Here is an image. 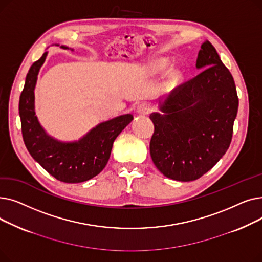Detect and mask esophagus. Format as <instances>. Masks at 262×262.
Returning a JSON list of instances; mask_svg holds the SVG:
<instances>
[{"label":"esophagus","mask_w":262,"mask_h":262,"mask_svg":"<svg viewBox=\"0 0 262 262\" xmlns=\"http://www.w3.org/2000/svg\"><path fill=\"white\" fill-rule=\"evenodd\" d=\"M152 112V106L147 103H141L138 108H137V113L140 115H147Z\"/></svg>","instance_id":"obj_1"}]
</instances>
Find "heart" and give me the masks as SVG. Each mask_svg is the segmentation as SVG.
<instances>
[{"instance_id":"obj_1","label":"heart","mask_w":262,"mask_h":262,"mask_svg":"<svg viewBox=\"0 0 262 262\" xmlns=\"http://www.w3.org/2000/svg\"><path fill=\"white\" fill-rule=\"evenodd\" d=\"M171 78H172V79H178V78H181V73L178 72V71H174V72H172V74H171Z\"/></svg>"}]
</instances>
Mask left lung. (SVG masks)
I'll list each match as a JSON object with an SVG mask.
<instances>
[{"label": "left lung", "mask_w": 262, "mask_h": 262, "mask_svg": "<svg viewBox=\"0 0 262 262\" xmlns=\"http://www.w3.org/2000/svg\"><path fill=\"white\" fill-rule=\"evenodd\" d=\"M195 77L178 85L160 110L149 116L155 130L149 143L156 168L171 180H199L228 149L239 99L236 85L214 47L206 41Z\"/></svg>", "instance_id": "1"}]
</instances>
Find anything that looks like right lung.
<instances>
[{
  "label": "right lung",
  "instance_id": "1",
  "mask_svg": "<svg viewBox=\"0 0 262 262\" xmlns=\"http://www.w3.org/2000/svg\"><path fill=\"white\" fill-rule=\"evenodd\" d=\"M47 54L43 53L30 68L20 95L19 114L23 141L32 157L56 180L68 184L86 182L105 168L114 141L134 117L125 115L101 123L77 142L64 143L51 138L40 126L34 108L37 75Z\"/></svg>",
  "mask_w": 262,
  "mask_h": 262
}]
</instances>
